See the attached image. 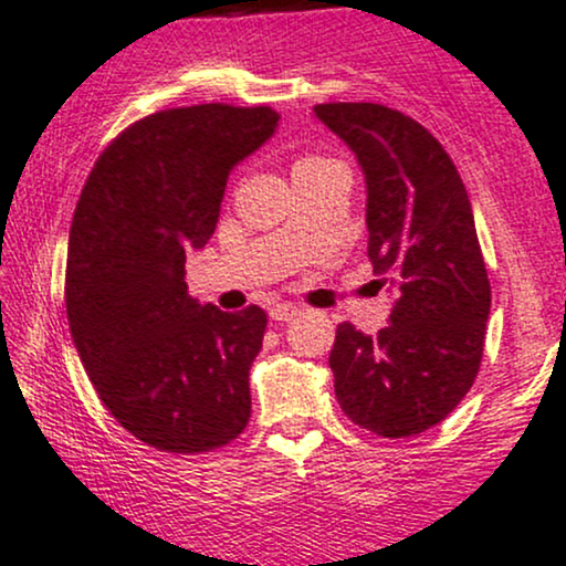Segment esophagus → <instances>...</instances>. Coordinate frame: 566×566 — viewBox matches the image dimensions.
I'll list each match as a JSON object with an SVG mask.
<instances>
[{
  "label": "esophagus",
  "instance_id": "obj_1",
  "mask_svg": "<svg viewBox=\"0 0 566 566\" xmlns=\"http://www.w3.org/2000/svg\"><path fill=\"white\" fill-rule=\"evenodd\" d=\"M296 315H298L296 304L281 302V304H272V307H270V317H272V321H275V323H289V321H294Z\"/></svg>",
  "mask_w": 566,
  "mask_h": 566
}]
</instances>
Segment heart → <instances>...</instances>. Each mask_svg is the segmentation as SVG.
Wrapping results in <instances>:
<instances>
[{
	"mask_svg": "<svg viewBox=\"0 0 566 566\" xmlns=\"http://www.w3.org/2000/svg\"><path fill=\"white\" fill-rule=\"evenodd\" d=\"M310 161H323V158H317V156H304L298 164H310Z\"/></svg>",
	"mask_w": 566,
	"mask_h": 566,
	"instance_id": "1",
	"label": "heart"
}]
</instances>
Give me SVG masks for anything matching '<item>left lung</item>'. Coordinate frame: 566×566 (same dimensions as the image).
I'll return each instance as SVG.
<instances>
[{
    "mask_svg": "<svg viewBox=\"0 0 566 566\" xmlns=\"http://www.w3.org/2000/svg\"><path fill=\"white\" fill-rule=\"evenodd\" d=\"M315 116L357 156L368 259L395 291L376 336L352 323L336 328V400L374 434H421L453 413L482 363L490 281L469 192L437 137L400 111L325 103Z\"/></svg>",
    "mask_w": 566,
    "mask_h": 566,
    "instance_id": "obj_1",
    "label": "left lung"
}]
</instances>
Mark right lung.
<instances>
[{"label":"right lung","mask_w":566,"mask_h":566,"mask_svg":"<svg viewBox=\"0 0 566 566\" xmlns=\"http://www.w3.org/2000/svg\"><path fill=\"white\" fill-rule=\"evenodd\" d=\"M277 118L270 105L224 103L139 118L103 150L73 211V344L111 416L164 453H209L249 423L268 315L190 298L185 254L214 235L230 171Z\"/></svg>","instance_id":"1"}]
</instances>
